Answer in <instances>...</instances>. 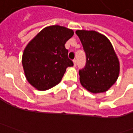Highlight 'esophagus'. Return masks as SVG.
Here are the masks:
<instances>
[{
  "label": "esophagus",
  "instance_id": "obj_1",
  "mask_svg": "<svg viewBox=\"0 0 133 133\" xmlns=\"http://www.w3.org/2000/svg\"><path fill=\"white\" fill-rule=\"evenodd\" d=\"M73 64H74V66H75L77 65V60L76 59H74L73 60Z\"/></svg>",
  "mask_w": 133,
  "mask_h": 133
}]
</instances>
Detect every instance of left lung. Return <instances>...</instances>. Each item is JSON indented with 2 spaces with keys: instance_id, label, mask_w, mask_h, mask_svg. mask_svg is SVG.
<instances>
[{
  "instance_id": "obj_1",
  "label": "left lung",
  "mask_w": 133,
  "mask_h": 133,
  "mask_svg": "<svg viewBox=\"0 0 133 133\" xmlns=\"http://www.w3.org/2000/svg\"><path fill=\"white\" fill-rule=\"evenodd\" d=\"M86 54V64L79 70L81 85L92 93L106 92L119 75V61L112 45L104 35L95 31L77 30Z\"/></svg>"
}]
</instances>
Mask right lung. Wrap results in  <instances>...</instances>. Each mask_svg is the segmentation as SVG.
I'll return each mask as SVG.
<instances>
[{
  "instance_id": "add662e5",
  "label": "right lung",
  "mask_w": 133,
  "mask_h": 133,
  "mask_svg": "<svg viewBox=\"0 0 133 133\" xmlns=\"http://www.w3.org/2000/svg\"><path fill=\"white\" fill-rule=\"evenodd\" d=\"M72 29L58 25L42 29L26 46L22 64L29 83L38 90L59 84L66 69L73 66L65 44L73 35Z\"/></svg>"
}]
</instances>
